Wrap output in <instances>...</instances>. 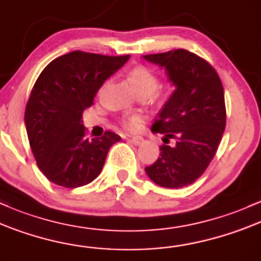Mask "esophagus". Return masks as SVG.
<instances>
[{
	"label": "esophagus",
	"instance_id": "esophagus-1",
	"mask_svg": "<svg viewBox=\"0 0 261 261\" xmlns=\"http://www.w3.org/2000/svg\"><path fill=\"white\" fill-rule=\"evenodd\" d=\"M129 142L133 143L134 145H142L144 139H143L142 137H132V138H129Z\"/></svg>",
	"mask_w": 261,
	"mask_h": 261
}]
</instances>
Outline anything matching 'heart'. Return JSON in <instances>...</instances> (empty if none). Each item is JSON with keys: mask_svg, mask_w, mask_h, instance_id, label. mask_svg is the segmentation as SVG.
Instances as JSON below:
<instances>
[{"mask_svg": "<svg viewBox=\"0 0 261 261\" xmlns=\"http://www.w3.org/2000/svg\"><path fill=\"white\" fill-rule=\"evenodd\" d=\"M128 77H129L132 86L134 87L137 93H145L148 96L155 91V89L158 87V84H159L158 76L153 70L143 65L133 67L129 71V74H128ZM139 122V117L133 116L125 119L124 125L129 130H134L138 128Z\"/></svg>", "mask_w": 261, "mask_h": 261, "instance_id": "obj_1", "label": "heart"}]
</instances>
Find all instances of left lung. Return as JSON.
I'll use <instances>...</instances> for the list:
<instances>
[{
  "mask_svg": "<svg viewBox=\"0 0 261 261\" xmlns=\"http://www.w3.org/2000/svg\"><path fill=\"white\" fill-rule=\"evenodd\" d=\"M143 59L165 70L175 86L151 127L153 133L163 134L165 144L145 172L156 185L181 189L203 174L217 151L225 128L223 86L207 61L185 49L143 55Z\"/></svg>",
  "mask_w": 261,
  "mask_h": 261,
  "instance_id": "8db88e82",
  "label": "left lung"
}]
</instances>
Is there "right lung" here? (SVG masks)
<instances>
[{"instance_id":"right-lung-1","label":"right lung","mask_w":261,"mask_h":261,"mask_svg":"<svg viewBox=\"0 0 261 261\" xmlns=\"http://www.w3.org/2000/svg\"><path fill=\"white\" fill-rule=\"evenodd\" d=\"M129 58L71 51L49 63L37 79L24 124L38 168L55 185L75 189L91 182L111 146L121 140L113 132L89 140L81 118L105 81Z\"/></svg>"}]
</instances>
